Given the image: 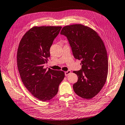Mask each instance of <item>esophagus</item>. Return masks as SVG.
Masks as SVG:
<instances>
[{"label":"esophagus","mask_w":125,"mask_h":125,"mask_svg":"<svg viewBox=\"0 0 125 125\" xmlns=\"http://www.w3.org/2000/svg\"><path fill=\"white\" fill-rule=\"evenodd\" d=\"M71 73V71H66V72H64V73H65V76H67V75H68L69 74H70Z\"/></svg>","instance_id":"obj_1"}]
</instances>
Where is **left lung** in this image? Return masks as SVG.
Listing matches in <instances>:
<instances>
[{
	"label": "left lung",
	"instance_id": "8db88e82",
	"mask_svg": "<svg viewBox=\"0 0 125 125\" xmlns=\"http://www.w3.org/2000/svg\"><path fill=\"white\" fill-rule=\"evenodd\" d=\"M61 34L68 38L74 58L81 60L82 70L73 72L78 76L73 90L80 97L91 99L101 91L107 78L108 60L104 43L95 31L82 24L65 26Z\"/></svg>",
	"mask_w": 125,
	"mask_h": 125
}]
</instances>
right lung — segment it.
Here are the masks:
<instances>
[{
    "label": "right lung",
    "instance_id": "obj_1",
    "mask_svg": "<svg viewBox=\"0 0 125 125\" xmlns=\"http://www.w3.org/2000/svg\"><path fill=\"white\" fill-rule=\"evenodd\" d=\"M62 26H33L23 36L17 52V63L25 88L40 101L52 99L59 91L64 73L44 68L50 50Z\"/></svg>",
    "mask_w": 125,
    "mask_h": 125
}]
</instances>
